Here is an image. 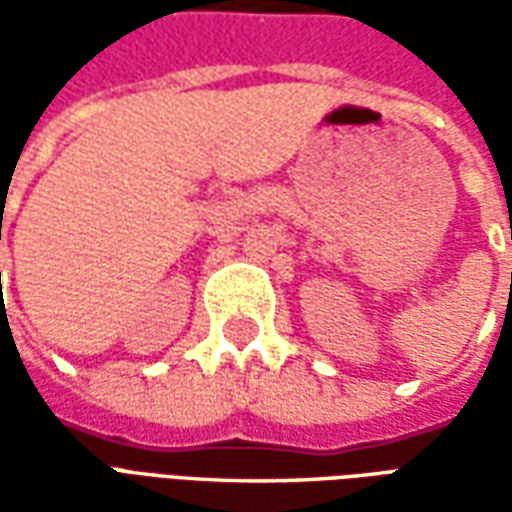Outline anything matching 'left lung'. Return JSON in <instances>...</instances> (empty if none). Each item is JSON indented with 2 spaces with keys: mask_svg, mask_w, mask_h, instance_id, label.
Here are the masks:
<instances>
[{
  "mask_svg": "<svg viewBox=\"0 0 512 512\" xmlns=\"http://www.w3.org/2000/svg\"><path fill=\"white\" fill-rule=\"evenodd\" d=\"M510 238H512V233H510Z\"/></svg>",
  "mask_w": 512,
  "mask_h": 512,
  "instance_id": "obj_1",
  "label": "left lung"
}]
</instances>
